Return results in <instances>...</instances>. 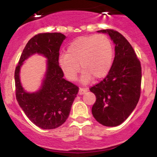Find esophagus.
<instances>
[{
	"label": "esophagus",
	"mask_w": 157,
	"mask_h": 157,
	"mask_svg": "<svg viewBox=\"0 0 157 157\" xmlns=\"http://www.w3.org/2000/svg\"><path fill=\"white\" fill-rule=\"evenodd\" d=\"M87 91H88L87 89H83V88H80V89H79V94H80V95L86 93Z\"/></svg>",
	"instance_id": "obj_1"
}]
</instances>
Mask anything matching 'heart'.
I'll return each instance as SVG.
<instances>
[{"mask_svg":"<svg viewBox=\"0 0 157 157\" xmlns=\"http://www.w3.org/2000/svg\"><path fill=\"white\" fill-rule=\"evenodd\" d=\"M113 60V44L107 36L97 35L80 37L69 44L67 53L59 57L61 70L69 80L77 79L83 71L81 80L88 83L105 77L111 70Z\"/></svg>","mask_w":157,"mask_h":157,"instance_id":"b5f03b06","label":"heart"}]
</instances>
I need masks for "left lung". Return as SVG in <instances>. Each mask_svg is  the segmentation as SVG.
Here are the masks:
<instances>
[{
	"instance_id": "obj_1",
	"label": "left lung",
	"mask_w": 157,
	"mask_h": 157,
	"mask_svg": "<svg viewBox=\"0 0 157 157\" xmlns=\"http://www.w3.org/2000/svg\"><path fill=\"white\" fill-rule=\"evenodd\" d=\"M97 32L110 36L115 44V57L105 78L90 89L96 96L91 112L99 123L114 127L125 121L137 105L141 91V64L123 35L112 29Z\"/></svg>"
}]
</instances>
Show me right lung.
<instances>
[{"label":"right lung","mask_w":157,"mask_h":157,"mask_svg":"<svg viewBox=\"0 0 157 157\" xmlns=\"http://www.w3.org/2000/svg\"><path fill=\"white\" fill-rule=\"evenodd\" d=\"M66 36L61 33H41L27 43L15 68L16 99L26 117L43 129H54L66 122L79 89L63 78L59 66V51ZM38 53L48 59L47 70L38 91L27 93L22 86L19 71L23 62Z\"/></svg>","instance_id":"1"}]
</instances>
